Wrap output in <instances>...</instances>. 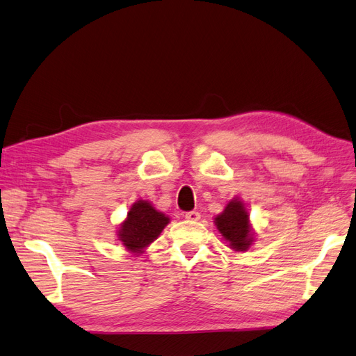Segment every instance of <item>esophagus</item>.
<instances>
[{
  "instance_id": "obj_1",
  "label": "esophagus",
  "mask_w": 356,
  "mask_h": 356,
  "mask_svg": "<svg viewBox=\"0 0 356 356\" xmlns=\"http://www.w3.org/2000/svg\"><path fill=\"white\" fill-rule=\"evenodd\" d=\"M184 217L190 221H198L201 218V214L198 211H188V213H185Z\"/></svg>"
}]
</instances>
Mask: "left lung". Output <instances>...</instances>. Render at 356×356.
<instances>
[{
	"label": "left lung",
	"instance_id": "obj_1",
	"mask_svg": "<svg viewBox=\"0 0 356 356\" xmlns=\"http://www.w3.org/2000/svg\"><path fill=\"white\" fill-rule=\"evenodd\" d=\"M214 224L228 247L236 252H247L254 241L250 214L240 198L228 201L224 211L214 218Z\"/></svg>",
	"mask_w": 356,
	"mask_h": 356
}]
</instances>
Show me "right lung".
Returning a JSON list of instances; mask_svg holds the SVG:
<instances>
[{"instance_id": "right-lung-1", "label": "right lung", "mask_w": 356, "mask_h": 356, "mask_svg": "<svg viewBox=\"0 0 356 356\" xmlns=\"http://www.w3.org/2000/svg\"><path fill=\"white\" fill-rule=\"evenodd\" d=\"M170 221V217L158 211L149 201L139 200L132 204L128 217L119 225V241L128 252L139 256L159 237Z\"/></svg>"}]
</instances>
